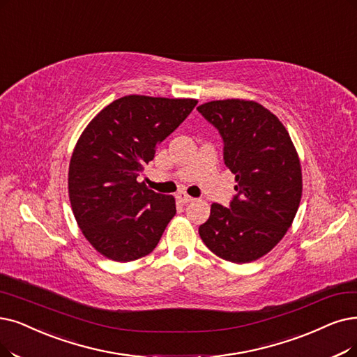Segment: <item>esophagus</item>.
<instances>
[{
	"mask_svg": "<svg viewBox=\"0 0 357 357\" xmlns=\"http://www.w3.org/2000/svg\"><path fill=\"white\" fill-rule=\"evenodd\" d=\"M177 201L180 202V204H183V205H186V204H189V202H193L195 199L192 197V196H189L188 193H184V192H180V193H177Z\"/></svg>",
	"mask_w": 357,
	"mask_h": 357,
	"instance_id": "1",
	"label": "esophagus"
}]
</instances>
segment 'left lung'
I'll return each mask as SVG.
<instances>
[{"instance_id": "left-lung-1", "label": "left lung", "mask_w": 357, "mask_h": 357, "mask_svg": "<svg viewBox=\"0 0 357 357\" xmlns=\"http://www.w3.org/2000/svg\"><path fill=\"white\" fill-rule=\"evenodd\" d=\"M224 139V161L236 176L230 208L211 205L199 236L218 258L248 264L286 236L302 199V165L273 112L255 101L222 99L197 107Z\"/></svg>"}]
</instances>
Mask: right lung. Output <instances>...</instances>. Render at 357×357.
<instances>
[{"instance_id": "right-lung-1", "label": "right lung", "mask_w": 357, "mask_h": 357, "mask_svg": "<svg viewBox=\"0 0 357 357\" xmlns=\"http://www.w3.org/2000/svg\"><path fill=\"white\" fill-rule=\"evenodd\" d=\"M196 104L192 98L127 95L84 127L68 165V197L80 231L105 258H144L176 215L174 196L136 178Z\"/></svg>"}]
</instances>
